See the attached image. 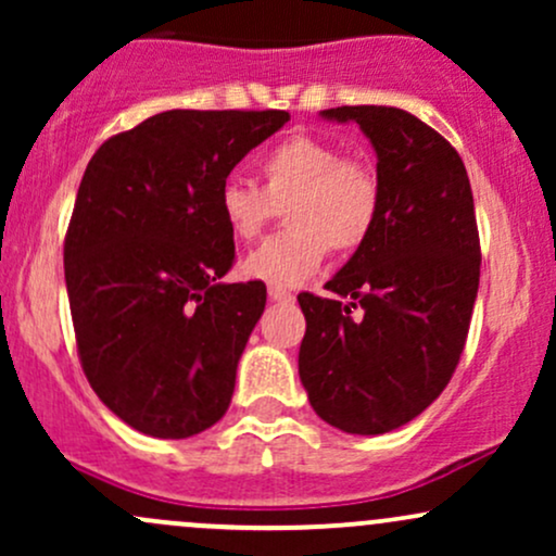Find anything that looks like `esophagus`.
<instances>
[{
  "label": "esophagus",
  "mask_w": 556,
  "mask_h": 556,
  "mask_svg": "<svg viewBox=\"0 0 556 556\" xmlns=\"http://www.w3.org/2000/svg\"><path fill=\"white\" fill-rule=\"evenodd\" d=\"M269 298L274 300V303H292V300H295V295L282 290V287H269Z\"/></svg>",
  "instance_id": "obj_1"
}]
</instances>
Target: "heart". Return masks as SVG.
I'll return each mask as SVG.
<instances>
[{
	"label": "heart",
	"mask_w": 556,
	"mask_h": 556,
	"mask_svg": "<svg viewBox=\"0 0 556 556\" xmlns=\"http://www.w3.org/2000/svg\"><path fill=\"white\" fill-rule=\"evenodd\" d=\"M261 188L225 180L216 208L235 240H256L285 208V229L245 261V277L271 287H298L314 277L329 248L350 256L366 245L381 212V177L371 162L344 156L340 146L290 136L256 164Z\"/></svg>",
	"instance_id": "1"
}]
</instances>
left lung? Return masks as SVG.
Wrapping results in <instances>:
<instances>
[{"instance_id": "1", "label": "left lung", "mask_w": 556, "mask_h": 556, "mask_svg": "<svg viewBox=\"0 0 556 556\" xmlns=\"http://www.w3.org/2000/svg\"><path fill=\"white\" fill-rule=\"evenodd\" d=\"M376 151L379 222L329 279L331 298L300 292L298 371L318 418L344 433L413 420L460 363L481 277L473 190L460 154L397 106H337Z\"/></svg>"}]
</instances>
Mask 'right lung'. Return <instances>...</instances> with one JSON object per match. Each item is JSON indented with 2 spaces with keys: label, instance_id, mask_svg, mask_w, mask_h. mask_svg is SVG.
<instances>
[{
  "label": "right lung",
  "instance_id": "1",
  "mask_svg": "<svg viewBox=\"0 0 556 556\" xmlns=\"http://www.w3.org/2000/svg\"><path fill=\"white\" fill-rule=\"evenodd\" d=\"M282 110H169L99 146L65 238L88 384L117 418L188 439L227 413L264 282L227 285L235 240L216 193L282 127Z\"/></svg>",
  "mask_w": 556,
  "mask_h": 556
}]
</instances>
